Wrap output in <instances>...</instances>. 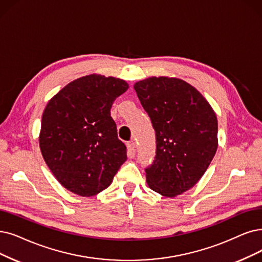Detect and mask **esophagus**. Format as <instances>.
<instances>
[{"mask_svg": "<svg viewBox=\"0 0 262 262\" xmlns=\"http://www.w3.org/2000/svg\"><path fill=\"white\" fill-rule=\"evenodd\" d=\"M127 148H128V157L129 158H134L135 157V143L134 142H130L127 144Z\"/></svg>", "mask_w": 262, "mask_h": 262, "instance_id": "1", "label": "esophagus"}]
</instances>
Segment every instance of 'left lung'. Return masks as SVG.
Instances as JSON below:
<instances>
[{
  "label": "left lung",
  "instance_id": "8db88e82",
  "mask_svg": "<svg viewBox=\"0 0 262 262\" xmlns=\"http://www.w3.org/2000/svg\"><path fill=\"white\" fill-rule=\"evenodd\" d=\"M156 132V156L145 169L150 189L164 196L192 188L217 150V118L204 97L189 83L149 77L134 85Z\"/></svg>",
  "mask_w": 262,
  "mask_h": 262
}]
</instances>
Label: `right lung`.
<instances>
[{"label": "right lung", "mask_w": 262, "mask_h": 262, "mask_svg": "<svg viewBox=\"0 0 262 262\" xmlns=\"http://www.w3.org/2000/svg\"><path fill=\"white\" fill-rule=\"evenodd\" d=\"M128 88L122 79L93 74L70 82L48 102L39 147L50 171L68 190L81 196L98 194L127 160L111 108Z\"/></svg>", "instance_id": "add662e5"}]
</instances>
